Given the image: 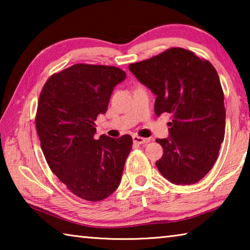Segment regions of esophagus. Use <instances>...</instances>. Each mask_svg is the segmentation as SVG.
Returning <instances> with one entry per match:
<instances>
[{"label": "esophagus", "instance_id": "1", "mask_svg": "<svg viewBox=\"0 0 250 250\" xmlns=\"http://www.w3.org/2000/svg\"><path fill=\"white\" fill-rule=\"evenodd\" d=\"M132 139H133V142L137 143V145H143V143L149 142V140H147V139L142 138V137H139V135H133Z\"/></svg>", "mask_w": 250, "mask_h": 250}]
</instances>
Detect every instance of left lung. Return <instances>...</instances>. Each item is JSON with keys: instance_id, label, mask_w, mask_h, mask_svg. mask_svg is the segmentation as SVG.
Instances as JSON below:
<instances>
[{"instance_id": "left-lung-1", "label": "left lung", "mask_w": 250, "mask_h": 250, "mask_svg": "<svg viewBox=\"0 0 250 250\" xmlns=\"http://www.w3.org/2000/svg\"><path fill=\"white\" fill-rule=\"evenodd\" d=\"M129 69L156 96V116L170 113V137L156 139L163 155L155 166L177 185L202 180L216 162L225 135L224 92L216 69L191 50L172 47Z\"/></svg>"}]
</instances>
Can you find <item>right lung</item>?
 <instances>
[{
  "label": "right lung",
  "instance_id": "obj_1",
  "mask_svg": "<svg viewBox=\"0 0 250 250\" xmlns=\"http://www.w3.org/2000/svg\"><path fill=\"white\" fill-rule=\"evenodd\" d=\"M125 78L118 67L76 64L53 74L41 91L35 124L46 162L83 200L103 201L116 191L132 149L129 134L94 138L97 117Z\"/></svg>",
  "mask_w": 250,
  "mask_h": 250
}]
</instances>
